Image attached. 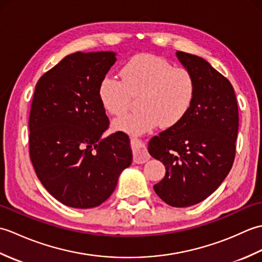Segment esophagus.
<instances>
[{
    "mask_svg": "<svg viewBox=\"0 0 262 262\" xmlns=\"http://www.w3.org/2000/svg\"><path fill=\"white\" fill-rule=\"evenodd\" d=\"M132 148L133 154H134V162L137 164L145 163L149 159V154L147 152V148L145 144L140 138H132Z\"/></svg>",
    "mask_w": 262,
    "mask_h": 262,
    "instance_id": "esophagus-1",
    "label": "esophagus"
}]
</instances>
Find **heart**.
Segmentation results:
<instances>
[{
  "label": "heart",
  "instance_id": "1",
  "mask_svg": "<svg viewBox=\"0 0 262 262\" xmlns=\"http://www.w3.org/2000/svg\"><path fill=\"white\" fill-rule=\"evenodd\" d=\"M120 79L107 75L100 82L99 98L103 108L114 116L127 110L132 96L140 94V110L114 121L117 130L140 135L159 124L177 125L190 109L196 82L186 68H176L168 59L149 54L136 55L122 66Z\"/></svg>",
  "mask_w": 262,
  "mask_h": 262
}]
</instances>
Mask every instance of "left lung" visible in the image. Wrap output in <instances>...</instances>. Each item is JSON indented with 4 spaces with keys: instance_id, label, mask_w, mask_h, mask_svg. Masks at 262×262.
<instances>
[{
    "instance_id": "obj_1",
    "label": "left lung",
    "mask_w": 262,
    "mask_h": 262,
    "mask_svg": "<svg viewBox=\"0 0 262 262\" xmlns=\"http://www.w3.org/2000/svg\"><path fill=\"white\" fill-rule=\"evenodd\" d=\"M191 72L196 92L187 115L151 138L148 152L165 166L154 190L172 207H189L213 193L234 162L238 109L231 82L207 60L177 52Z\"/></svg>"
}]
</instances>
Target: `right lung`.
<instances>
[{"mask_svg":"<svg viewBox=\"0 0 262 262\" xmlns=\"http://www.w3.org/2000/svg\"><path fill=\"white\" fill-rule=\"evenodd\" d=\"M113 52L71 54L38 80L29 116V154L38 179L58 202L93 208L114 192L133 160L122 132L108 137L100 82Z\"/></svg>","mask_w":262,"mask_h":262,"instance_id":"right-lung-1","label":"right lung"}]
</instances>
